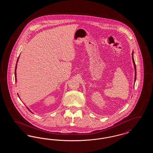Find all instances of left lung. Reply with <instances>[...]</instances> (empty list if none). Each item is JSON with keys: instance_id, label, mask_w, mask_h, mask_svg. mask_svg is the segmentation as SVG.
<instances>
[{"instance_id": "left-lung-1", "label": "left lung", "mask_w": 153, "mask_h": 153, "mask_svg": "<svg viewBox=\"0 0 153 153\" xmlns=\"http://www.w3.org/2000/svg\"><path fill=\"white\" fill-rule=\"evenodd\" d=\"M132 61H133V63H134V68H135V80L134 81L135 82V80H136V77H137V71H136V66H135V61H134V59L133 58V52H132Z\"/></svg>"}]
</instances>
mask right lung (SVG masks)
<instances>
[{
    "label": "right lung",
    "mask_w": 153,
    "mask_h": 153,
    "mask_svg": "<svg viewBox=\"0 0 153 153\" xmlns=\"http://www.w3.org/2000/svg\"><path fill=\"white\" fill-rule=\"evenodd\" d=\"M18 59H19V57H18V59H17V61H16V64H17V62H18ZM16 65L17 64H16V66H15V80L16 81ZM27 109H29V111H30V110L28 108H27ZM31 113H32V112L31 111H30Z\"/></svg>",
    "instance_id": "1"
}]
</instances>
